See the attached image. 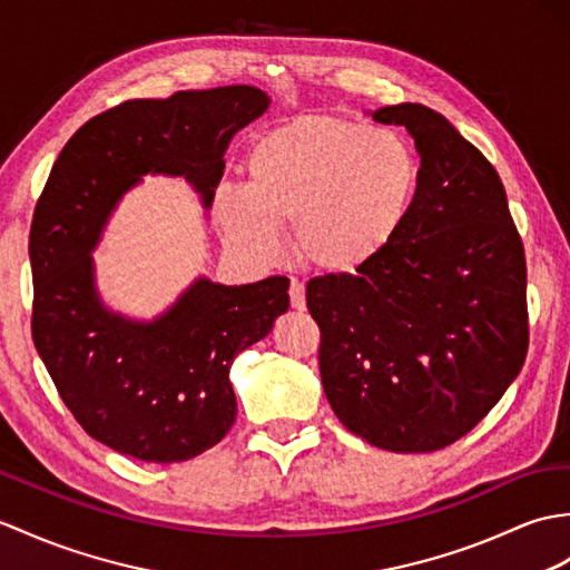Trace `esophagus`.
<instances>
[{"label":"esophagus","instance_id":"esophagus-1","mask_svg":"<svg viewBox=\"0 0 570 570\" xmlns=\"http://www.w3.org/2000/svg\"><path fill=\"white\" fill-rule=\"evenodd\" d=\"M288 298H291V308H296V311L306 308V286H303L301 279H291Z\"/></svg>","mask_w":570,"mask_h":570}]
</instances>
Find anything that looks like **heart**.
<instances>
[{
	"label": "heart",
	"mask_w": 570,
	"mask_h": 570,
	"mask_svg": "<svg viewBox=\"0 0 570 570\" xmlns=\"http://www.w3.org/2000/svg\"><path fill=\"white\" fill-rule=\"evenodd\" d=\"M245 175V187L225 184L216 194L223 240L269 262L282 253L279 223H294L301 262L340 274L391 243L413 202L417 165L391 128L303 114L253 142Z\"/></svg>",
	"instance_id": "obj_1"
}]
</instances>
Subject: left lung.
Returning <instances> with one entry per match:
<instances>
[{
    "label": "left lung",
    "mask_w": 570,
    "mask_h": 570,
    "mask_svg": "<svg viewBox=\"0 0 570 570\" xmlns=\"http://www.w3.org/2000/svg\"><path fill=\"white\" fill-rule=\"evenodd\" d=\"M372 118L413 136L417 189L376 257L308 282L321 379L352 434L436 452L479 425L524 364V247L495 167L442 114L399 104Z\"/></svg>",
    "instance_id": "8db88e82"
}]
</instances>
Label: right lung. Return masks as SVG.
I'll return each mask as SVG.
<instances>
[{"label":"right lung","mask_w":570,"mask_h":570,"mask_svg":"<svg viewBox=\"0 0 570 570\" xmlns=\"http://www.w3.org/2000/svg\"><path fill=\"white\" fill-rule=\"evenodd\" d=\"M269 97L249 85L130 99L68 140L29 235L33 345L82 430L114 452L175 464L216 446L235 422L230 364L288 308V279H196L153 323L109 311L95 284L106 220L142 175L184 177L214 202L223 155Z\"/></svg>","instance_id":"right-lung-1"}]
</instances>
